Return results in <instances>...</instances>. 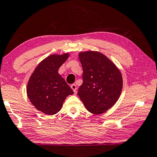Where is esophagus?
<instances>
[{"label": "esophagus", "mask_w": 157, "mask_h": 157, "mask_svg": "<svg viewBox=\"0 0 157 157\" xmlns=\"http://www.w3.org/2000/svg\"><path fill=\"white\" fill-rule=\"evenodd\" d=\"M71 89H72V90H73V92H74L75 93V92H77V87H76V85L73 84L71 85Z\"/></svg>", "instance_id": "1"}]
</instances>
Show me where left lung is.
Segmentation results:
<instances>
[{"label":"left lung","mask_w":157,"mask_h":157,"mask_svg":"<svg viewBox=\"0 0 157 157\" xmlns=\"http://www.w3.org/2000/svg\"><path fill=\"white\" fill-rule=\"evenodd\" d=\"M79 59L83 68V83L78 91L79 98L91 113H103L119 99L123 84L121 73L100 52H81Z\"/></svg>","instance_id":"1"}]
</instances>
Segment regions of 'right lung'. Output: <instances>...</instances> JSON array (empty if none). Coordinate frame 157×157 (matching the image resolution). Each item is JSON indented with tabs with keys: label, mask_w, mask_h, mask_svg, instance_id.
<instances>
[{
	"label": "right lung",
	"mask_w": 157,
	"mask_h": 157,
	"mask_svg": "<svg viewBox=\"0 0 157 157\" xmlns=\"http://www.w3.org/2000/svg\"><path fill=\"white\" fill-rule=\"evenodd\" d=\"M68 54L52 55L44 59L35 69L27 86V94L38 111L48 115L57 113L65 98L73 92L65 79L58 73Z\"/></svg>",
	"instance_id": "1"
}]
</instances>
